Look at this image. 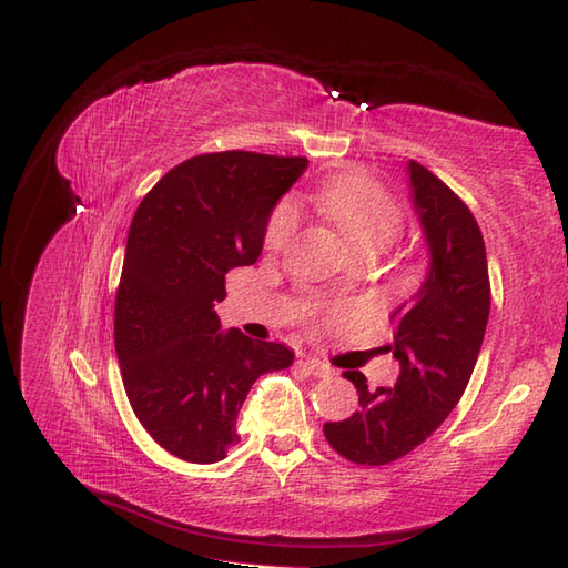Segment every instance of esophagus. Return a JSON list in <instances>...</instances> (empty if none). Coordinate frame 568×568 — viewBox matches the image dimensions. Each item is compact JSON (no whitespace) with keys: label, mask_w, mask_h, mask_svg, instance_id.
<instances>
[{"label":"esophagus","mask_w":568,"mask_h":568,"mask_svg":"<svg viewBox=\"0 0 568 568\" xmlns=\"http://www.w3.org/2000/svg\"><path fill=\"white\" fill-rule=\"evenodd\" d=\"M303 366L312 373V376H317V378H329L332 373H334L332 366H327V364H324V361H320V358H305Z\"/></svg>","instance_id":"34e87169"}]
</instances>
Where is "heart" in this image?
<instances>
[{"label": "heart", "mask_w": 568, "mask_h": 568, "mask_svg": "<svg viewBox=\"0 0 568 568\" xmlns=\"http://www.w3.org/2000/svg\"><path fill=\"white\" fill-rule=\"evenodd\" d=\"M320 210L329 216L332 224L348 248L371 246L383 251L403 232V210L376 180L358 171H346L334 175L317 195ZM297 229V210L293 202H283L277 207L268 226H265V248L277 251L293 239Z\"/></svg>", "instance_id": "heart-1"}]
</instances>
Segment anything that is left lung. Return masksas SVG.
I'll return each instance as SVG.
<instances>
[{"label": "left lung", "instance_id": "left-lung-1", "mask_svg": "<svg viewBox=\"0 0 568 568\" xmlns=\"http://www.w3.org/2000/svg\"><path fill=\"white\" fill-rule=\"evenodd\" d=\"M407 187L429 265L417 293L390 315L388 348L400 376L393 388L371 390L364 373L346 371L358 409L324 425L332 449L361 466L409 454L449 417L474 373L490 312L486 244L474 214L417 161L407 163Z\"/></svg>", "mask_w": 568, "mask_h": 568}]
</instances>
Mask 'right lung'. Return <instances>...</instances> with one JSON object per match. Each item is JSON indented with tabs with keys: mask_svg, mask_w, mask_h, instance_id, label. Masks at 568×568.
Segmentation results:
<instances>
[{
	"mask_svg": "<svg viewBox=\"0 0 568 568\" xmlns=\"http://www.w3.org/2000/svg\"><path fill=\"white\" fill-rule=\"evenodd\" d=\"M307 159L195 155L165 173L129 229L114 348L139 422L183 462H222L251 385L293 364L285 344L222 332L224 275L256 263L271 212Z\"/></svg>",
	"mask_w": 568,
	"mask_h": 568,
	"instance_id": "add662e5",
	"label": "right lung"
}]
</instances>
